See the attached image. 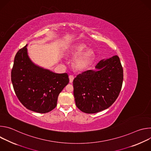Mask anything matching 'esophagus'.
Listing matches in <instances>:
<instances>
[{"label":"esophagus","instance_id":"34e87169","mask_svg":"<svg viewBox=\"0 0 151 151\" xmlns=\"http://www.w3.org/2000/svg\"><path fill=\"white\" fill-rule=\"evenodd\" d=\"M69 81H70V82L72 83V82H73V79H74V76L72 75H70L69 76Z\"/></svg>","mask_w":151,"mask_h":151}]
</instances>
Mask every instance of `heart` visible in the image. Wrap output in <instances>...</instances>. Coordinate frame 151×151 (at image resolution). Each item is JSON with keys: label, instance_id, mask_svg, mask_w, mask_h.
<instances>
[{"label": "heart", "instance_id": "heart-1", "mask_svg": "<svg viewBox=\"0 0 151 151\" xmlns=\"http://www.w3.org/2000/svg\"><path fill=\"white\" fill-rule=\"evenodd\" d=\"M85 46L80 44L76 46L70 51L71 55H76L82 52ZM94 58V53L92 50H88L79 55L74 61V66L78 69H83L88 66Z\"/></svg>", "mask_w": 151, "mask_h": 151}]
</instances>
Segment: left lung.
I'll use <instances>...</instances> for the list:
<instances>
[{"instance_id": "obj_1", "label": "left lung", "mask_w": 151, "mask_h": 151, "mask_svg": "<svg viewBox=\"0 0 151 151\" xmlns=\"http://www.w3.org/2000/svg\"><path fill=\"white\" fill-rule=\"evenodd\" d=\"M122 82L123 69L118 56L101 60L95 69L83 72L74 79L77 107L86 114L107 109L118 98Z\"/></svg>"}]
</instances>
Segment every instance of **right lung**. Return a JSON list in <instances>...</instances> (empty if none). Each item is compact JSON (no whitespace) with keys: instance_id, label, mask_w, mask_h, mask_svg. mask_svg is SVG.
<instances>
[{"instance_id":"add662e5","label":"right lung","mask_w":151,"mask_h":151,"mask_svg":"<svg viewBox=\"0 0 151 151\" xmlns=\"http://www.w3.org/2000/svg\"><path fill=\"white\" fill-rule=\"evenodd\" d=\"M11 81L17 98L24 107L45 114L56 107L58 95L69 79L66 73H55L36 66L29 58L26 45L15 56Z\"/></svg>"}]
</instances>
